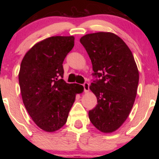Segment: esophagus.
Instances as JSON below:
<instances>
[{"label": "esophagus", "mask_w": 159, "mask_h": 159, "mask_svg": "<svg viewBox=\"0 0 159 159\" xmlns=\"http://www.w3.org/2000/svg\"><path fill=\"white\" fill-rule=\"evenodd\" d=\"M83 88H84V92L88 93L89 91V84L88 82H85V83L83 84Z\"/></svg>", "instance_id": "1"}]
</instances>
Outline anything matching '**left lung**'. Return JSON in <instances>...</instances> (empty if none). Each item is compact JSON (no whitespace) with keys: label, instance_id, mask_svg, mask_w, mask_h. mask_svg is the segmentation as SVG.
I'll list each match as a JSON object with an SVG mask.
<instances>
[{"label":"left lung","instance_id":"8db88e82","mask_svg":"<svg viewBox=\"0 0 159 159\" xmlns=\"http://www.w3.org/2000/svg\"><path fill=\"white\" fill-rule=\"evenodd\" d=\"M98 77L90 89L98 104L89 111V119L99 131L118 129L129 116L137 95L139 71L129 47L116 34L100 32L80 38Z\"/></svg>","mask_w":159,"mask_h":159}]
</instances>
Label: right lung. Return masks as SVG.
Instances as JSON below:
<instances>
[{"mask_svg": "<svg viewBox=\"0 0 159 159\" xmlns=\"http://www.w3.org/2000/svg\"><path fill=\"white\" fill-rule=\"evenodd\" d=\"M75 45L74 36H53L36 43L21 61L19 82L28 114L36 125L48 132L61 129L67 121L79 84H68L63 62Z\"/></svg>", "mask_w": 159, "mask_h": 159, "instance_id": "right-lung-1", "label": "right lung"}]
</instances>
